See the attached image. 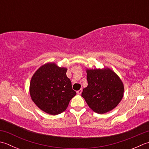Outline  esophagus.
Instances as JSON below:
<instances>
[{"label":"esophagus","mask_w":149,"mask_h":149,"mask_svg":"<svg viewBox=\"0 0 149 149\" xmlns=\"http://www.w3.org/2000/svg\"><path fill=\"white\" fill-rule=\"evenodd\" d=\"M82 91H83L82 89H80L79 90H78V91H77V93L78 94H81V93H82Z\"/></svg>","instance_id":"obj_1"}]
</instances>
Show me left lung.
<instances>
[{"label":"left lung","mask_w":149,"mask_h":149,"mask_svg":"<svg viewBox=\"0 0 149 149\" xmlns=\"http://www.w3.org/2000/svg\"><path fill=\"white\" fill-rule=\"evenodd\" d=\"M88 86L83 88L82 97L93 111L104 113L118 105L124 95L123 81L109 67L86 68Z\"/></svg>","instance_id":"1"}]
</instances>
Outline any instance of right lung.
Wrapping results in <instances>:
<instances>
[{
  "label": "right lung",
  "instance_id": "add662e5",
  "mask_svg": "<svg viewBox=\"0 0 149 149\" xmlns=\"http://www.w3.org/2000/svg\"><path fill=\"white\" fill-rule=\"evenodd\" d=\"M66 71V68L55 63H47L39 67L31 79L29 91L31 100L48 114L57 115L65 111L76 94Z\"/></svg>",
  "mask_w": 149,
  "mask_h": 149
}]
</instances>
